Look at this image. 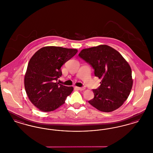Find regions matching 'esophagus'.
<instances>
[{
	"label": "esophagus",
	"mask_w": 153,
	"mask_h": 153,
	"mask_svg": "<svg viewBox=\"0 0 153 153\" xmlns=\"http://www.w3.org/2000/svg\"><path fill=\"white\" fill-rule=\"evenodd\" d=\"M76 88L79 91H84L85 89L84 87H76Z\"/></svg>",
	"instance_id": "obj_1"
}]
</instances>
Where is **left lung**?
<instances>
[{
	"mask_svg": "<svg viewBox=\"0 0 153 153\" xmlns=\"http://www.w3.org/2000/svg\"><path fill=\"white\" fill-rule=\"evenodd\" d=\"M79 56L94 69L95 76L102 79L100 85L93 89L94 99L88 102L105 112L119 108L128 98L132 87L128 62L118 51L105 45L83 49Z\"/></svg>",
	"mask_w": 153,
	"mask_h": 153,
	"instance_id": "8db88e82",
	"label": "left lung"
}]
</instances>
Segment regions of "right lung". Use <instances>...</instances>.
<instances>
[{"label": "right lung", "mask_w": 153, "mask_h": 153, "mask_svg": "<svg viewBox=\"0 0 153 153\" xmlns=\"http://www.w3.org/2000/svg\"><path fill=\"white\" fill-rule=\"evenodd\" d=\"M77 50L57 46L40 49L30 59L25 76V87L31 102L44 112L54 111L64 104L72 87L57 82L61 68Z\"/></svg>", "instance_id": "right-lung-1"}]
</instances>
